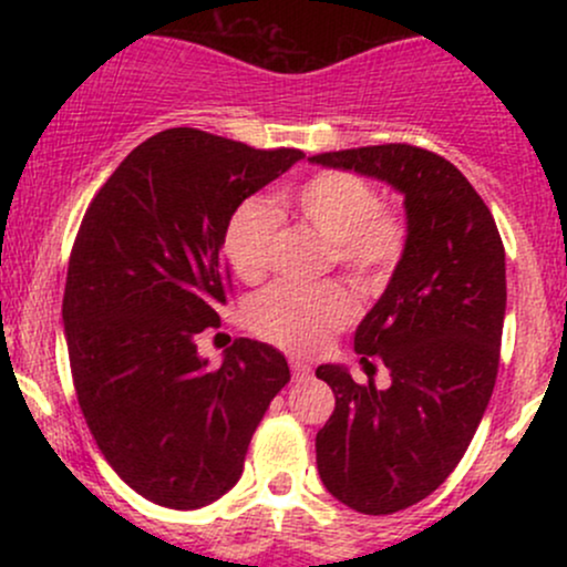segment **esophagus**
<instances>
[{
  "mask_svg": "<svg viewBox=\"0 0 567 567\" xmlns=\"http://www.w3.org/2000/svg\"><path fill=\"white\" fill-rule=\"evenodd\" d=\"M290 370H292V379L296 381H303L311 375V368L306 365L303 360H298V357H290Z\"/></svg>",
  "mask_w": 567,
  "mask_h": 567,
  "instance_id": "34e87169",
  "label": "esophagus"
}]
</instances>
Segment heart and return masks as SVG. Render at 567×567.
Wrapping results in <instances>:
<instances>
[{
    "label": "heart",
    "instance_id": "1",
    "mask_svg": "<svg viewBox=\"0 0 567 567\" xmlns=\"http://www.w3.org/2000/svg\"><path fill=\"white\" fill-rule=\"evenodd\" d=\"M282 205L328 239L330 264L360 288H381L400 266L408 245V224L392 205H381L375 188L360 175L324 171L290 188ZM279 218L261 202H245L226 229V256L247 282H258L271 266ZM357 303L341 282L317 288L271 285L247 306L252 333L279 349L315 354L328 347L338 330L349 328Z\"/></svg>",
    "mask_w": 567,
    "mask_h": 567
}]
</instances>
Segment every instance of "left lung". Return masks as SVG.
<instances>
[{
    "label": "left lung",
    "mask_w": 567,
    "mask_h": 567,
    "mask_svg": "<svg viewBox=\"0 0 567 567\" xmlns=\"http://www.w3.org/2000/svg\"><path fill=\"white\" fill-rule=\"evenodd\" d=\"M386 181L405 194L408 245L392 282L354 333L365 370L379 357L392 386L320 365L336 410L317 432V470L341 504L392 514L445 483L496 386L506 311L504 243L458 167L410 143L309 157Z\"/></svg>",
    "instance_id": "obj_1"
}]
</instances>
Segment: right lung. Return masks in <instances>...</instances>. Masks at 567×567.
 <instances>
[{
  "instance_id": "1",
  "label": "right lung",
  "mask_w": 567,
  "mask_h": 567,
  "mask_svg": "<svg viewBox=\"0 0 567 567\" xmlns=\"http://www.w3.org/2000/svg\"><path fill=\"white\" fill-rule=\"evenodd\" d=\"M301 157L162 130L84 213L63 292L71 379L97 451L154 504L199 509L231 491L290 381L269 343L234 338L224 365L207 368L197 338L220 328L231 288L220 245L234 210Z\"/></svg>"
}]
</instances>
